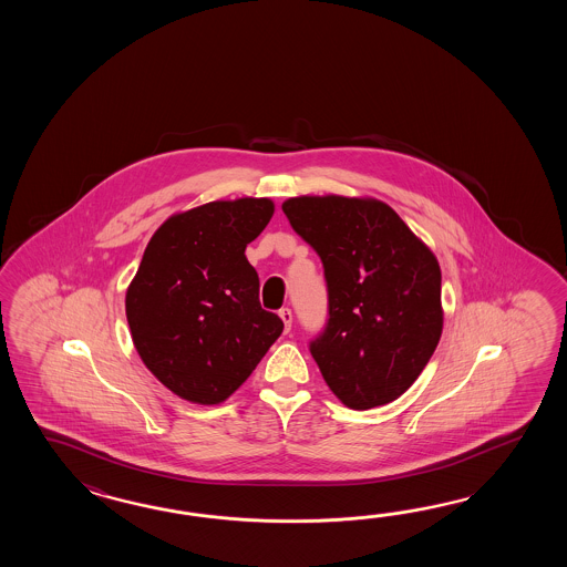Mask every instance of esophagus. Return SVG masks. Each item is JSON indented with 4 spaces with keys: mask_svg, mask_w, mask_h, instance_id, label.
I'll return each instance as SVG.
<instances>
[{
    "mask_svg": "<svg viewBox=\"0 0 567 567\" xmlns=\"http://www.w3.org/2000/svg\"><path fill=\"white\" fill-rule=\"evenodd\" d=\"M279 318L284 320L286 332H289V330H291V320H293V313H291V310H289V308H281V310H279Z\"/></svg>",
    "mask_w": 567,
    "mask_h": 567,
    "instance_id": "esophagus-1",
    "label": "esophagus"
}]
</instances>
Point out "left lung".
<instances>
[{"label":"left lung","mask_w":567,"mask_h":567,"mask_svg":"<svg viewBox=\"0 0 567 567\" xmlns=\"http://www.w3.org/2000/svg\"><path fill=\"white\" fill-rule=\"evenodd\" d=\"M281 208L324 266L328 318L310 352L326 383L350 410L395 401L442 337L434 254L379 200L300 196Z\"/></svg>","instance_id":"left-lung-1"}]
</instances>
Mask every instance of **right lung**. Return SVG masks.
<instances>
[{"label": "right lung", "instance_id": "add662e5", "mask_svg": "<svg viewBox=\"0 0 567 567\" xmlns=\"http://www.w3.org/2000/svg\"><path fill=\"white\" fill-rule=\"evenodd\" d=\"M271 215L267 198L208 203L168 218L147 243L125 312L145 367L178 398L225 401L281 334L245 257Z\"/></svg>", "mask_w": 567, "mask_h": 567}]
</instances>
